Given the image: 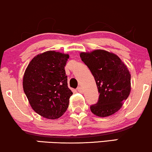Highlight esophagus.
Instances as JSON below:
<instances>
[{"label":"esophagus","mask_w":152,"mask_h":152,"mask_svg":"<svg viewBox=\"0 0 152 152\" xmlns=\"http://www.w3.org/2000/svg\"><path fill=\"white\" fill-rule=\"evenodd\" d=\"M77 90L78 92H80V93L83 92V90H82V88L81 87H78L77 89Z\"/></svg>","instance_id":"esophagus-1"}]
</instances>
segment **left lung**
Instances as JSON below:
<instances>
[{
    "mask_svg": "<svg viewBox=\"0 0 152 152\" xmlns=\"http://www.w3.org/2000/svg\"><path fill=\"white\" fill-rule=\"evenodd\" d=\"M80 58L89 67L98 88V102L90 106L99 117H108L121 109L131 91L128 67L115 54L102 49L82 52Z\"/></svg>",
    "mask_w": 152,
    "mask_h": 152,
    "instance_id": "1",
    "label": "left lung"
}]
</instances>
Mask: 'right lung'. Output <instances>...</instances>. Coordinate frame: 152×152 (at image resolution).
<instances>
[{"label":"right lung","mask_w":152,"mask_h":152,"mask_svg":"<svg viewBox=\"0 0 152 152\" xmlns=\"http://www.w3.org/2000/svg\"><path fill=\"white\" fill-rule=\"evenodd\" d=\"M68 54L48 50L38 54L24 72L23 89L32 109L47 119L64 114L72 91L67 87L65 66Z\"/></svg>","instance_id":"1"}]
</instances>
